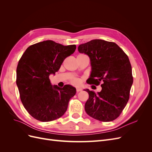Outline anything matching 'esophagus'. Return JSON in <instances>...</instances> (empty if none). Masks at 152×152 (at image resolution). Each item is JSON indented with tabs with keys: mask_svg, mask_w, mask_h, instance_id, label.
I'll return each instance as SVG.
<instances>
[{
	"mask_svg": "<svg viewBox=\"0 0 152 152\" xmlns=\"http://www.w3.org/2000/svg\"><path fill=\"white\" fill-rule=\"evenodd\" d=\"M76 91H77V93H79V92H80V91H82V89H80V88H77V89H76Z\"/></svg>",
	"mask_w": 152,
	"mask_h": 152,
	"instance_id": "34e87169",
	"label": "esophagus"
}]
</instances>
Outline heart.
I'll return each instance as SVG.
<instances>
[{"label": "heart", "instance_id": "1", "mask_svg": "<svg viewBox=\"0 0 152 152\" xmlns=\"http://www.w3.org/2000/svg\"><path fill=\"white\" fill-rule=\"evenodd\" d=\"M82 81V78L74 77L70 79V83L74 86H79L81 84Z\"/></svg>", "mask_w": 152, "mask_h": 152}]
</instances>
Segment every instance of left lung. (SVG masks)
<instances>
[{
    "label": "left lung",
    "mask_w": 152,
    "mask_h": 152,
    "mask_svg": "<svg viewBox=\"0 0 152 152\" xmlns=\"http://www.w3.org/2000/svg\"><path fill=\"white\" fill-rule=\"evenodd\" d=\"M78 50L91 60L92 72L87 83L98 86L102 82V89L97 94L85 90L89 94L86 113L102 122L114 121L126 107L133 83L127 55L115 42L100 39L80 44Z\"/></svg>",
    "instance_id": "8db88e82"
}]
</instances>
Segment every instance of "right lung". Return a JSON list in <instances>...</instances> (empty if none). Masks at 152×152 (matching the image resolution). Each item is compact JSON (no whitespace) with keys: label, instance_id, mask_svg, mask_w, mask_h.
Returning a JSON list of instances; mask_svg holds the SVG:
<instances>
[{"label":"right lung","instance_id":"add662e5","mask_svg":"<svg viewBox=\"0 0 152 152\" xmlns=\"http://www.w3.org/2000/svg\"><path fill=\"white\" fill-rule=\"evenodd\" d=\"M75 49V45L45 40L30 45L23 54L17 66L16 84L24 107L37 120L54 121L66 111L76 89L70 85L63 88L51 85L49 75L55 74Z\"/></svg>","mask_w":152,"mask_h":152}]
</instances>
